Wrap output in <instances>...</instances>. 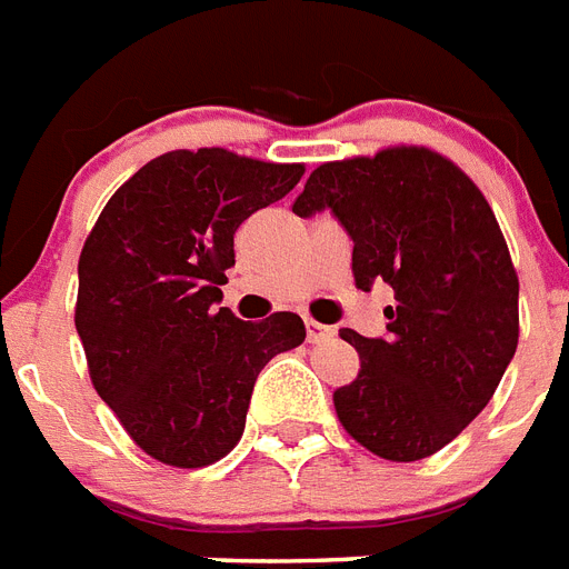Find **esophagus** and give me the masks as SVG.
I'll list each match as a JSON object with an SVG mask.
<instances>
[{
    "mask_svg": "<svg viewBox=\"0 0 569 569\" xmlns=\"http://www.w3.org/2000/svg\"><path fill=\"white\" fill-rule=\"evenodd\" d=\"M336 336V330L327 325H318V321H312V318H307V339L309 341H325V339H332Z\"/></svg>",
    "mask_w": 569,
    "mask_h": 569,
    "instance_id": "1",
    "label": "esophagus"
}]
</instances>
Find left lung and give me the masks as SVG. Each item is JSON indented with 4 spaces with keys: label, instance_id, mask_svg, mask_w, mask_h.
Instances as JSON below:
<instances>
[{
    "label": "left lung",
    "instance_id": "obj_1",
    "mask_svg": "<svg viewBox=\"0 0 569 569\" xmlns=\"http://www.w3.org/2000/svg\"><path fill=\"white\" fill-rule=\"evenodd\" d=\"M332 210L353 239V280L395 289L386 339L339 330L359 373L332 391L348 436L389 461L427 459L482 412L520 336L515 262L491 204L423 146L321 163L292 212Z\"/></svg>",
    "mask_w": 569,
    "mask_h": 569
}]
</instances>
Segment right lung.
<instances>
[{"label": "right lung", "instance_id": "add662e5", "mask_svg": "<svg viewBox=\"0 0 569 569\" xmlns=\"http://www.w3.org/2000/svg\"><path fill=\"white\" fill-rule=\"evenodd\" d=\"M303 163L228 149L154 157L110 196L78 260L76 330L92 389L133 445L207 468L242 438L260 371L307 339L295 312L242 321L216 307L233 233L289 196Z\"/></svg>", "mask_w": 569, "mask_h": 569}]
</instances>
